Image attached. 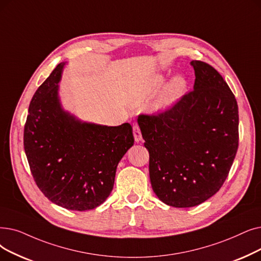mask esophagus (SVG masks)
<instances>
[{
	"mask_svg": "<svg viewBox=\"0 0 261 261\" xmlns=\"http://www.w3.org/2000/svg\"><path fill=\"white\" fill-rule=\"evenodd\" d=\"M133 135H134L135 142L142 141V133H141V129H140L138 124H134V126H133Z\"/></svg>",
	"mask_w": 261,
	"mask_h": 261,
	"instance_id": "esophagus-1",
	"label": "esophagus"
}]
</instances>
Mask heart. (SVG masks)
Here are the masks:
<instances>
[{
    "label": "heart",
    "instance_id": "b5f03b06",
    "mask_svg": "<svg viewBox=\"0 0 261 261\" xmlns=\"http://www.w3.org/2000/svg\"><path fill=\"white\" fill-rule=\"evenodd\" d=\"M164 77L161 74H156L152 76L148 82L142 85L134 96L135 103H142L147 99L152 97L164 83ZM186 81L181 76H176L168 83V85L163 89L161 95L155 100L154 109L155 110H164L172 107L177 100L184 94L186 89Z\"/></svg>",
    "mask_w": 261,
    "mask_h": 261
}]
</instances>
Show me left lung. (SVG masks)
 I'll list each match as a JSON object with an SVG mask.
<instances>
[{
    "label": "left lung",
    "instance_id": "8db88e82",
    "mask_svg": "<svg viewBox=\"0 0 261 261\" xmlns=\"http://www.w3.org/2000/svg\"><path fill=\"white\" fill-rule=\"evenodd\" d=\"M193 90L158 114L138 118L149 152V177L159 199L189 208L223 186L239 145L234 95L209 64L192 61Z\"/></svg>",
    "mask_w": 261,
    "mask_h": 261
}]
</instances>
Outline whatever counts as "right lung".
Segmentation results:
<instances>
[{"label":"right lung","instance_id":"right-lung-1","mask_svg":"<svg viewBox=\"0 0 261 261\" xmlns=\"http://www.w3.org/2000/svg\"><path fill=\"white\" fill-rule=\"evenodd\" d=\"M59 64L34 94L23 145L31 173L43 195L68 210L86 211L111 194L116 168L133 146L131 124L117 127L83 122L65 112Z\"/></svg>","mask_w":261,"mask_h":261}]
</instances>
